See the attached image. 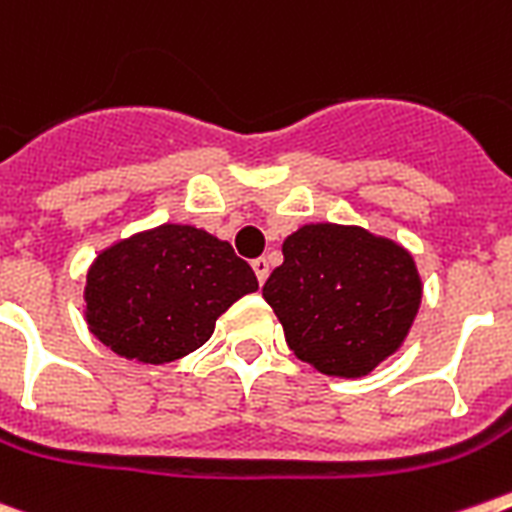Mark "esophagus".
<instances>
[{
    "label": "esophagus",
    "instance_id": "obj_1",
    "mask_svg": "<svg viewBox=\"0 0 512 512\" xmlns=\"http://www.w3.org/2000/svg\"><path fill=\"white\" fill-rule=\"evenodd\" d=\"M252 270H255L257 281L265 283L268 281V273H270V263L265 260V257H257V260H252Z\"/></svg>",
    "mask_w": 512,
    "mask_h": 512
}]
</instances>
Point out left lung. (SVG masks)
<instances>
[{"instance_id":"left-lung-1","label":"left lung","mask_w":512,"mask_h":512,"mask_svg":"<svg viewBox=\"0 0 512 512\" xmlns=\"http://www.w3.org/2000/svg\"><path fill=\"white\" fill-rule=\"evenodd\" d=\"M263 296L302 362L362 377L409 336L422 281L395 242L356 226L309 223L283 242V265Z\"/></svg>"}]
</instances>
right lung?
<instances>
[{"label": "right lung", "mask_w": 512, "mask_h": 512, "mask_svg": "<svg viewBox=\"0 0 512 512\" xmlns=\"http://www.w3.org/2000/svg\"><path fill=\"white\" fill-rule=\"evenodd\" d=\"M252 291L255 270L229 242L163 223L98 255L88 270L85 317L114 354L166 364L200 349L218 317Z\"/></svg>", "instance_id": "add662e5"}]
</instances>
